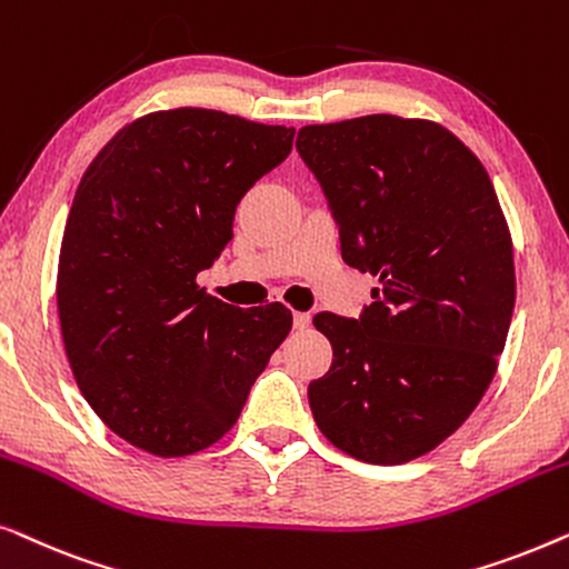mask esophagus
Segmentation results:
<instances>
[{
    "mask_svg": "<svg viewBox=\"0 0 569 569\" xmlns=\"http://www.w3.org/2000/svg\"><path fill=\"white\" fill-rule=\"evenodd\" d=\"M292 323H295V329H298V331L308 329V326H310V316H308V313H292Z\"/></svg>",
    "mask_w": 569,
    "mask_h": 569,
    "instance_id": "obj_1",
    "label": "esophagus"
}]
</instances>
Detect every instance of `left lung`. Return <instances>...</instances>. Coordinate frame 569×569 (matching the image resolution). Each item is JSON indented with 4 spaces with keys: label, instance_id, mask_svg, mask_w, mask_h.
I'll return each mask as SVG.
<instances>
[{
    "label": "left lung",
    "instance_id": "left-lung-1",
    "mask_svg": "<svg viewBox=\"0 0 569 569\" xmlns=\"http://www.w3.org/2000/svg\"><path fill=\"white\" fill-rule=\"evenodd\" d=\"M339 224L341 259L378 277L360 318L318 313L331 370L308 386L316 425L368 463H407L466 422L516 306L495 186L440 123L362 116L298 131Z\"/></svg>",
    "mask_w": 569,
    "mask_h": 569
}]
</instances>
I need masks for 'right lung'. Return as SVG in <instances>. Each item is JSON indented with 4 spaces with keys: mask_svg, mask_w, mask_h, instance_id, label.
<instances>
[{
    "mask_svg": "<svg viewBox=\"0 0 569 569\" xmlns=\"http://www.w3.org/2000/svg\"><path fill=\"white\" fill-rule=\"evenodd\" d=\"M292 137L207 108L158 111L123 127L77 186L59 253L61 337L92 411L147 453L220 440L292 329L282 302L243 310L197 284Z\"/></svg>",
    "mask_w": 569,
    "mask_h": 569,
    "instance_id": "obj_1",
    "label": "right lung"
}]
</instances>
